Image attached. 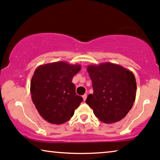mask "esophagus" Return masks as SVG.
<instances>
[{
	"label": "esophagus",
	"instance_id": "34e87169",
	"mask_svg": "<svg viewBox=\"0 0 160 160\" xmlns=\"http://www.w3.org/2000/svg\"><path fill=\"white\" fill-rule=\"evenodd\" d=\"M86 98H87V94H85L84 95H82V99H83V101H86Z\"/></svg>",
	"mask_w": 160,
	"mask_h": 160
}]
</instances>
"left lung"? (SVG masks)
<instances>
[{"label":"left lung","instance_id":"8db88e82","mask_svg":"<svg viewBox=\"0 0 160 160\" xmlns=\"http://www.w3.org/2000/svg\"><path fill=\"white\" fill-rule=\"evenodd\" d=\"M92 82L93 94L86 102L101 122L113 123L124 118L136 98L137 82L130 70L112 62L87 66Z\"/></svg>","mask_w":160,"mask_h":160}]
</instances>
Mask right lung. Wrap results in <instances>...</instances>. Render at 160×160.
<instances>
[{
	"label": "right lung",
	"mask_w": 160,
	"mask_h": 160,
	"mask_svg": "<svg viewBox=\"0 0 160 160\" xmlns=\"http://www.w3.org/2000/svg\"><path fill=\"white\" fill-rule=\"evenodd\" d=\"M81 69L79 64L58 61L36 68L30 83L32 100L46 121L60 125L69 120L82 100L75 92L74 76Z\"/></svg>",
	"instance_id": "add662e5"
}]
</instances>
